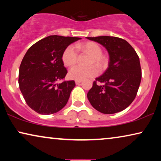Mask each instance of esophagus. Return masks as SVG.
I'll list each match as a JSON object with an SVG mask.
<instances>
[{
	"mask_svg": "<svg viewBox=\"0 0 161 161\" xmlns=\"http://www.w3.org/2000/svg\"><path fill=\"white\" fill-rule=\"evenodd\" d=\"M81 81H82V80H75V83H76L77 85H78V84H79V83H81Z\"/></svg>",
	"mask_w": 161,
	"mask_h": 161,
	"instance_id": "1",
	"label": "esophagus"
}]
</instances>
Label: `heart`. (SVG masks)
I'll return each instance as SVG.
<instances>
[{
    "instance_id": "1",
    "label": "heart",
    "mask_w": 161,
    "mask_h": 161,
    "mask_svg": "<svg viewBox=\"0 0 161 161\" xmlns=\"http://www.w3.org/2000/svg\"><path fill=\"white\" fill-rule=\"evenodd\" d=\"M77 48L83 53L91 55L89 64H97L100 69H103L108 64L107 57L103 54V50L97 43L93 42L81 43L77 45ZM63 63L67 67H71L77 62L78 55L73 46L69 45L64 50L62 56ZM99 74V69L96 65H91L87 67L76 65L72 67L69 71V77L72 80H84L93 78Z\"/></svg>"
}]
</instances>
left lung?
<instances>
[{"instance_id": "8db88e82", "label": "left lung", "mask_w": 161, "mask_h": 161, "mask_svg": "<svg viewBox=\"0 0 161 161\" xmlns=\"http://www.w3.org/2000/svg\"><path fill=\"white\" fill-rule=\"evenodd\" d=\"M87 39L106 48L110 60L108 69L94 81L87 94L88 100L103 114L122 111L134 100L139 88L142 80L139 58L133 47L123 39L108 36Z\"/></svg>"}]
</instances>
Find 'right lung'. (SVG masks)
<instances>
[{
  "label": "right lung",
  "instance_id": "obj_1",
  "mask_svg": "<svg viewBox=\"0 0 161 161\" xmlns=\"http://www.w3.org/2000/svg\"><path fill=\"white\" fill-rule=\"evenodd\" d=\"M78 37L53 35L33 45L19 69V86L26 103L38 114L48 115L60 111L75 86L74 80L63 81L67 73L62 53Z\"/></svg>",
  "mask_w": 161,
  "mask_h": 161
}]
</instances>
